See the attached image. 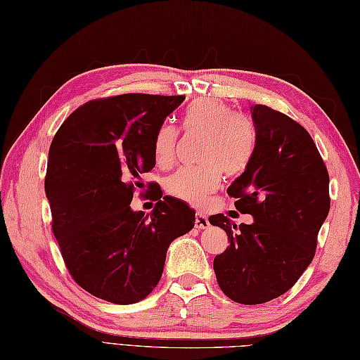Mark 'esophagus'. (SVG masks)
Returning <instances> with one entry per match:
<instances>
[{"instance_id": "34e87169", "label": "esophagus", "mask_w": 360, "mask_h": 360, "mask_svg": "<svg viewBox=\"0 0 360 360\" xmlns=\"http://www.w3.org/2000/svg\"><path fill=\"white\" fill-rule=\"evenodd\" d=\"M208 225H210V222H208V218L207 216L204 214V213H200V212H198L196 213V216H195V227L196 229H208Z\"/></svg>"}]
</instances>
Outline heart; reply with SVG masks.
Here are the masks:
<instances>
[{
	"label": "heart",
	"mask_w": 360,
	"mask_h": 360,
	"mask_svg": "<svg viewBox=\"0 0 360 360\" xmlns=\"http://www.w3.org/2000/svg\"><path fill=\"white\" fill-rule=\"evenodd\" d=\"M184 130L207 135L202 150L204 165L184 167L167 181L169 195L190 205H204L222 181V170L236 174L247 167L255 152V130L247 118L218 99L202 98L191 103L182 113ZM178 130L170 124L158 127L153 139L155 161L169 167L176 153Z\"/></svg>",
	"instance_id": "obj_1"
}]
</instances>
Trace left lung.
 <instances>
[{"mask_svg":"<svg viewBox=\"0 0 360 360\" xmlns=\"http://www.w3.org/2000/svg\"><path fill=\"white\" fill-rule=\"evenodd\" d=\"M250 112L255 152L227 193L255 221L238 227L221 213L208 221L230 242L213 261L221 290L238 304L256 305L287 293L311 264L330 212V176L302 125L262 104Z\"/></svg>","mask_w":360,"mask_h":360,"instance_id":"8db88e82","label":"left lung"}]
</instances>
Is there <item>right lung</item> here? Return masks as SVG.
<instances>
[{
  "label": "right lung",
  "instance_id": "right-lung-1",
  "mask_svg": "<svg viewBox=\"0 0 360 360\" xmlns=\"http://www.w3.org/2000/svg\"><path fill=\"white\" fill-rule=\"evenodd\" d=\"M184 99L125 94L89 101L50 144L44 187L53 235L75 282L107 302L147 297L167 248L195 227V210L172 196L161 200V188L148 216L130 208L141 174L156 164L155 133Z\"/></svg>",
  "mask_w": 360,
  "mask_h": 360
}]
</instances>
